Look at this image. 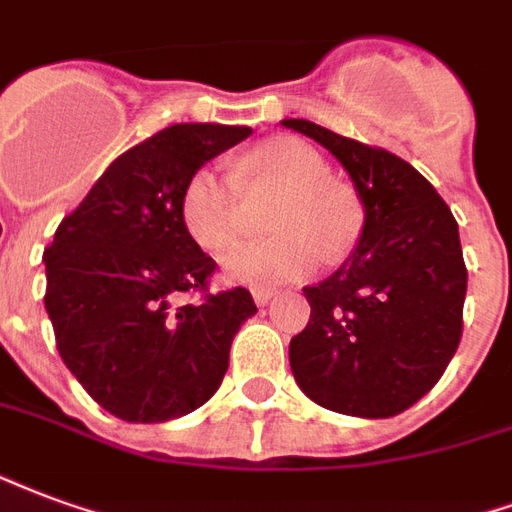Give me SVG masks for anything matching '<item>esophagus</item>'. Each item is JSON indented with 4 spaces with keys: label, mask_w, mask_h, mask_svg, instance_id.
<instances>
[{
    "label": "esophagus",
    "mask_w": 512,
    "mask_h": 512,
    "mask_svg": "<svg viewBox=\"0 0 512 512\" xmlns=\"http://www.w3.org/2000/svg\"><path fill=\"white\" fill-rule=\"evenodd\" d=\"M272 297H275V292H272V289H256V292H253V300H256V305H267Z\"/></svg>",
    "instance_id": "esophagus-1"
}]
</instances>
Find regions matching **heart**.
<instances>
[{"instance_id":"obj_1","label":"heart","mask_w":512,"mask_h":512,"mask_svg":"<svg viewBox=\"0 0 512 512\" xmlns=\"http://www.w3.org/2000/svg\"><path fill=\"white\" fill-rule=\"evenodd\" d=\"M245 193L275 190L281 201L270 215L275 237L237 245L223 256V272L234 283L272 289L302 281L330 261L343 259L357 240V212L341 190L327 185V163L300 138H272L251 149L234 179L212 169L193 171L179 193V220L199 248L220 253L237 240Z\"/></svg>"}]
</instances>
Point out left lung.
Masks as SVG:
<instances>
[{
  "instance_id": "8db88e82",
  "label": "left lung",
  "mask_w": 512,
  "mask_h": 512,
  "mask_svg": "<svg viewBox=\"0 0 512 512\" xmlns=\"http://www.w3.org/2000/svg\"><path fill=\"white\" fill-rule=\"evenodd\" d=\"M330 149L363 204L343 267L302 294L311 319L289 343L300 390L324 409L393 417L445 374L464 330L466 264L458 223L434 185L393 152L283 119Z\"/></svg>"
}]
</instances>
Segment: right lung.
Instances as JSON below:
<instances>
[{"instance_id": "obj_1", "label": "right lung", "mask_w": 512, "mask_h": 512, "mask_svg": "<svg viewBox=\"0 0 512 512\" xmlns=\"http://www.w3.org/2000/svg\"><path fill=\"white\" fill-rule=\"evenodd\" d=\"M242 125H171L119 155L59 223L46 261V311L81 387L128 423H166L207 404L229 368L248 289L207 292L215 261L179 220L185 179L251 136Z\"/></svg>"}]
</instances>
